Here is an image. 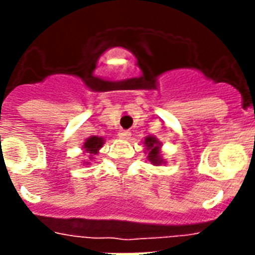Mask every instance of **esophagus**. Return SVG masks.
<instances>
[{"instance_id":"esophagus-1","label":"esophagus","mask_w":255,"mask_h":255,"mask_svg":"<svg viewBox=\"0 0 255 255\" xmlns=\"http://www.w3.org/2000/svg\"><path fill=\"white\" fill-rule=\"evenodd\" d=\"M119 137L120 139H129L131 137V132L128 131V129H122V131L119 132Z\"/></svg>"}]
</instances>
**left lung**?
Masks as SVG:
<instances>
[{"mask_svg":"<svg viewBox=\"0 0 255 255\" xmlns=\"http://www.w3.org/2000/svg\"><path fill=\"white\" fill-rule=\"evenodd\" d=\"M144 144L147 147L148 151V160L151 161L153 165H160V164L164 163L163 157H161V152H160V147H161V143L159 140L153 137V136H147L145 140H144Z\"/></svg>","mask_w":255,"mask_h":255,"instance_id":"obj_1","label":"left lung"}]
</instances>
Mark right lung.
<instances>
[{"label":"right lung","instance_id":"1","mask_svg":"<svg viewBox=\"0 0 255 255\" xmlns=\"http://www.w3.org/2000/svg\"><path fill=\"white\" fill-rule=\"evenodd\" d=\"M104 144V139L103 137H99V136H91V137H88L86 140L85 143H83V149H85L86 153L91 156L92 159V155H96L99 149L103 147Z\"/></svg>","mask_w":255,"mask_h":255}]
</instances>
